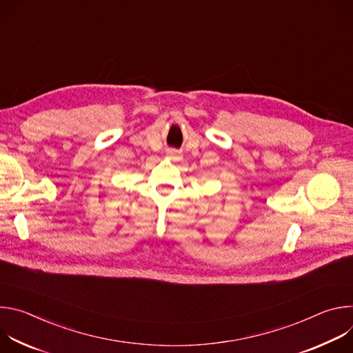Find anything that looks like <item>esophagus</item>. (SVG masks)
Here are the masks:
<instances>
[{"label": "esophagus", "instance_id": "esophagus-1", "mask_svg": "<svg viewBox=\"0 0 353 353\" xmlns=\"http://www.w3.org/2000/svg\"><path fill=\"white\" fill-rule=\"evenodd\" d=\"M166 154H168V157L172 158V159H177V158H179V152H177L176 149H173V148H172V149H168Z\"/></svg>", "mask_w": 353, "mask_h": 353}]
</instances>
